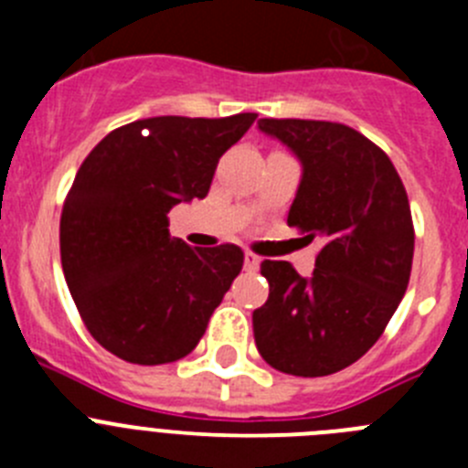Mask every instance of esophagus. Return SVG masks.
<instances>
[{
  "mask_svg": "<svg viewBox=\"0 0 468 468\" xmlns=\"http://www.w3.org/2000/svg\"><path fill=\"white\" fill-rule=\"evenodd\" d=\"M258 264H260L258 255L248 250L246 258H243V267H246V271H255V270H258Z\"/></svg>",
  "mask_w": 468,
  "mask_h": 468,
  "instance_id": "obj_1",
  "label": "esophagus"
}]
</instances>
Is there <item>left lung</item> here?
Here are the masks:
<instances>
[{
    "label": "left lung",
    "mask_w": 468,
    "mask_h": 468,
    "mask_svg": "<svg viewBox=\"0 0 468 468\" xmlns=\"http://www.w3.org/2000/svg\"><path fill=\"white\" fill-rule=\"evenodd\" d=\"M302 161L288 225L318 239L316 270L264 260L270 297L253 312L260 356L281 373L324 378L356 363L405 295L415 227L403 180L373 140L314 119H260Z\"/></svg>",
    "instance_id": "left-lung-1"
}]
</instances>
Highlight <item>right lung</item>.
Returning a JSON list of instances; mask_svg holds the SVG:
<instances>
[{
    "mask_svg": "<svg viewBox=\"0 0 468 468\" xmlns=\"http://www.w3.org/2000/svg\"><path fill=\"white\" fill-rule=\"evenodd\" d=\"M255 119H138L107 133L80 166L60 215V262L81 321L110 354L159 366L204 337L243 250L173 239L168 210L208 194L220 156Z\"/></svg>",
    "mask_w": 468,
    "mask_h": 468,
    "instance_id": "add662e5",
    "label": "right lung"
}]
</instances>
